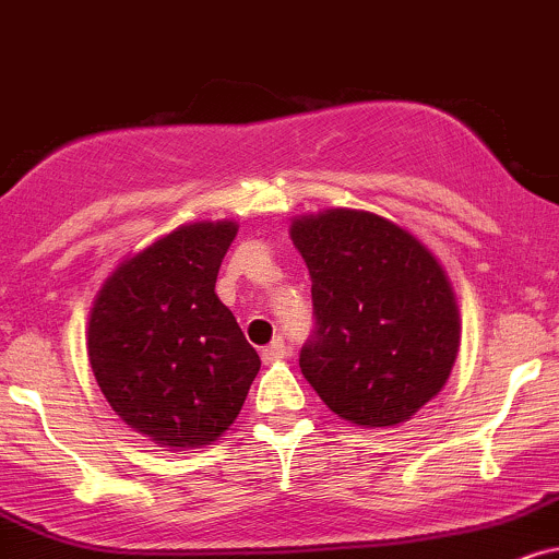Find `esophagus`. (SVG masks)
<instances>
[{"mask_svg": "<svg viewBox=\"0 0 559 559\" xmlns=\"http://www.w3.org/2000/svg\"><path fill=\"white\" fill-rule=\"evenodd\" d=\"M286 354H288V348H286L284 341L275 338L267 346H262V354L260 356H262V361H265V365H275V361L286 359Z\"/></svg>", "mask_w": 559, "mask_h": 559, "instance_id": "1", "label": "esophagus"}]
</instances>
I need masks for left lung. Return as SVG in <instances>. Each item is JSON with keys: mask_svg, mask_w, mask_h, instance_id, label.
Segmentation results:
<instances>
[{"mask_svg": "<svg viewBox=\"0 0 559 559\" xmlns=\"http://www.w3.org/2000/svg\"><path fill=\"white\" fill-rule=\"evenodd\" d=\"M312 278V338L299 367L356 427H395L440 393L461 344L453 286L406 228L331 207L292 221Z\"/></svg>", "mask_w": 559, "mask_h": 559, "instance_id": "obj_1", "label": "left lung"}]
</instances>
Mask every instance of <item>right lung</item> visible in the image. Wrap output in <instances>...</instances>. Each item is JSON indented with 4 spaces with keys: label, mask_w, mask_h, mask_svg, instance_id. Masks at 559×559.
I'll return each instance as SVG.
<instances>
[{
    "label": "right lung",
    "mask_w": 559,
    "mask_h": 559,
    "mask_svg": "<svg viewBox=\"0 0 559 559\" xmlns=\"http://www.w3.org/2000/svg\"><path fill=\"white\" fill-rule=\"evenodd\" d=\"M234 221L179 226L119 262L87 318V359L100 393L134 432L160 448L218 440L234 425L260 356L215 278Z\"/></svg>",
    "instance_id": "1"
}]
</instances>
